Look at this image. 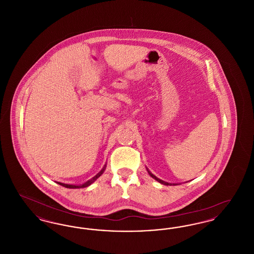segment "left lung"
<instances>
[{
	"label": "left lung",
	"instance_id": "8db88e82",
	"mask_svg": "<svg viewBox=\"0 0 254 254\" xmlns=\"http://www.w3.org/2000/svg\"><path fill=\"white\" fill-rule=\"evenodd\" d=\"M147 172H148V174H149V175H150V176H151V177H152V178H154V179H155V180H156V181H158L159 182V183H161V184H163V185H166V186H170V185H172V184H170V183H168V182H165V181H163V180H161V179H159V178H157V177H156V176H155V175H153V174H152V173H151V172H150V171H149V170H148V169H147ZM173 185H174V186H176V184H173Z\"/></svg>",
	"mask_w": 254,
	"mask_h": 254
}]
</instances>
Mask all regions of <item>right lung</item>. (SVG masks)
Returning a JSON list of instances; mask_svg holds the SVG:
<instances>
[{
  "instance_id": "right-lung-1",
  "label": "right lung",
  "mask_w": 254,
  "mask_h": 254,
  "mask_svg": "<svg viewBox=\"0 0 254 254\" xmlns=\"http://www.w3.org/2000/svg\"><path fill=\"white\" fill-rule=\"evenodd\" d=\"M106 166L107 165H105V167L102 169V170L95 175L92 179H90V180H88L87 182H85L84 183L83 185H79V186H77V185H67V184H64V183H60V182H57V184H59L61 186H63V187H64V188H67V189H82V188H86V187H88V186H90L92 183L94 181H96L97 179L104 173V171H105V169H106Z\"/></svg>"
}]
</instances>
